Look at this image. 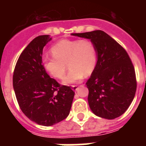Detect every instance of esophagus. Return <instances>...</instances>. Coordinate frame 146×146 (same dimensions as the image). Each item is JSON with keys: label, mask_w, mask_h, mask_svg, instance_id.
Wrapping results in <instances>:
<instances>
[{"label": "esophagus", "mask_w": 146, "mask_h": 146, "mask_svg": "<svg viewBox=\"0 0 146 146\" xmlns=\"http://www.w3.org/2000/svg\"><path fill=\"white\" fill-rule=\"evenodd\" d=\"M72 90L74 91H77V89H78V86H75V85H74V86H72Z\"/></svg>", "instance_id": "34e87169"}]
</instances>
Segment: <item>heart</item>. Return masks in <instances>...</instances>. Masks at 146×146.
Segmentation results:
<instances>
[{
    "label": "heart",
    "mask_w": 146,
    "mask_h": 146,
    "mask_svg": "<svg viewBox=\"0 0 146 146\" xmlns=\"http://www.w3.org/2000/svg\"><path fill=\"white\" fill-rule=\"evenodd\" d=\"M51 52L53 55L43 58L44 69L55 78L62 79L68 64L70 69L64 78L66 84L80 80L83 75H90L96 66V47L88 39L60 40L52 46Z\"/></svg>",
    "instance_id": "obj_1"
}]
</instances>
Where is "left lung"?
Segmentation results:
<instances>
[{"instance_id": "left-lung-1", "label": "left lung", "mask_w": 146, "mask_h": 146, "mask_svg": "<svg viewBox=\"0 0 146 146\" xmlns=\"http://www.w3.org/2000/svg\"><path fill=\"white\" fill-rule=\"evenodd\" d=\"M91 39L97 53V63L86 85L89 107L97 116L114 119L126 112L137 89L135 70L125 49L105 32L72 33Z\"/></svg>"}]
</instances>
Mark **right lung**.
I'll list each match as a JSON object with an SVG mask.
<instances>
[{
  "label": "right lung",
  "instance_id": "add662e5",
  "mask_svg": "<svg viewBox=\"0 0 146 146\" xmlns=\"http://www.w3.org/2000/svg\"><path fill=\"white\" fill-rule=\"evenodd\" d=\"M49 35L33 39L17 61L13 87L23 113L37 124L50 126L69 114L74 92L70 86H61L47 74L42 65V52Z\"/></svg>",
  "mask_w": 146,
  "mask_h": 146
}]
</instances>
